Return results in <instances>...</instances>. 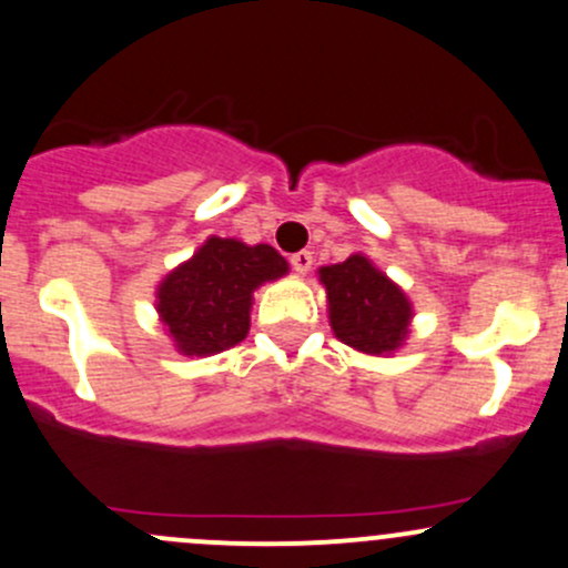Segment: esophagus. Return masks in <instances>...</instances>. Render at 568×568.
<instances>
[{"instance_id":"1","label":"esophagus","mask_w":568,"mask_h":568,"mask_svg":"<svg viewBox=\"0 0 568 568\" xmlns=\"http://www.w3.org/2000/svg\"><path fill=\"white\" fill-rule=\"evenodd\" d=\"M291 266H294L296 274H307L310 266H313V253L310 250H300V253L291 255Z\"/></svg>"}]
</instances>
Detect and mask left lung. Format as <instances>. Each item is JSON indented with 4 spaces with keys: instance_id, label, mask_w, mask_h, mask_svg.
<instances>
[{
    "instance_id": "left-lung-1",
    "label": "left lung",
    "mask_w": 568,
    "mask_h": 568,
    "mask_svg": "<svg viewBox=\"0 0 568 568\" xmlns=\"http://www.w3.org/2000/svg\"><path fill=\"white\" fill-rule=\"evenodd\" d=\"M329 326L339 343L367 356H392L405 345L414 321L408 294L364 253L318 268Z\"/></svg>"
}]
</instances>
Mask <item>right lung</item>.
<instances>
[{
    "label": "right lung",
    "mask_w": 568,
    "mask_h": 568,
    "mask_svg": "<svg viewBox=\"0 0 568 568\" xmlns=\"http://www.w3.org/2000/svg\"><path fill=\"white\" fill-rule=\"evenodd\" d=\"M288 268L272 244L209 236L160 280L154 310L179 354L214 356L247 337L253 294Z\"/></svg>",
    "instance_id": "add662e5"
}]
</instances>
